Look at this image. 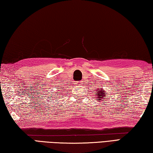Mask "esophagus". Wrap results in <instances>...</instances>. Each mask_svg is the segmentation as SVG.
I'll return each mask as SVG.
<instances>
[{
	"mask_svg": "<svg viewBox=\"0 0 153 153\" xmlns=\"http://www.w3.org/2000/svg\"><path fill=\"white\" fill-rule=\"evenodd\" d=\"M82 84V82H76V85H81Z\"/></svg>",
	"mask_w": 153,
	"mask_h": 153,
	"instance_id": "esophagus-1",
	"label": "esophagus"
}]
</instances>
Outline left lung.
Wrapping results in <instances>:
<instances>
[{
  "label": "left lung",
  "mask_w": 153,
  "mask_h": 153,
  "mask_svg": "<svg viewBox=\"0 0 153 153\" xmlns=\"http://www.w3.org/2000/svg\"><path fill=\"white\" fill-rule=\"evenodd\" d=\"M102 89H98L97 91V92H96L94 94H96V96H97V98H98V99H97V100H98V102H100V101H102L103 102H105L106 100H105V99H107V98H104L105 97H108V96L105 94V91H103V90H102Z\"/></svg>",
  "instance_id": "left-lung-1"
}]
</instances>
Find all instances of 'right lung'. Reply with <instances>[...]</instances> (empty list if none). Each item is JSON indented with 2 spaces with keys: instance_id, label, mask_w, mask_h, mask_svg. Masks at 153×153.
I'll return each instance as SVG.
<instances>
[{
  "instance_id": "obj_1",
  "label": "right lung",
  "mask_w": 153,
  "mask_h": 153,
  "mask_svg": "<svg viewBox=\"0 0 153 153\" xmlns=\"http://www.w3.org/2000/svg\"><path fill=\"white\" fill-rule=\"evenodd\" d=\"M56 94H58V93H56Z\"/></svg>"
}]
</instances>
